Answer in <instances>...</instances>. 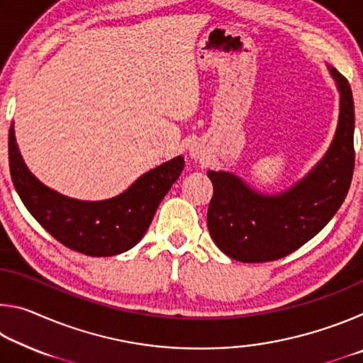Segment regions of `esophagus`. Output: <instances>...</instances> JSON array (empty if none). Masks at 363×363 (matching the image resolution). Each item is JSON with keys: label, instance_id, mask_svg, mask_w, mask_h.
Segmentation results:
<instances>
[{"label": "esophagus", "instance_id": "34e87169", "mask_svg": "<svg viewBox=\"0 0 363 363\" xmlns=\"http://www.w3.org/2000/svg\"><path fill=\"white\" fill-rule=\"evenodd\" d=\"M189 153H190V157L195 158V160H200L201 157H203V150H201V145H199V144L190 145Z\"/></svg>", "mask_w": 363, "mask_h": 363}]
</instances>
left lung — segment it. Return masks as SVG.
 Returning a JSON list of instances; mask_svg holds the SVG:
<instances>
[{
    "label": "left lung",
    "instance_id": "left-lung-1",
    "mask_svg": "<svg viewBox=\"0 0 363 363\" xmlns=\"http://www.w3.org/2000/svg\"><path fill=\"white\" fill-rule=\"evenodd\" d=\"M340 91L333 140L303 179L279 194H262L229 171H208L213 199L208 230L218 248L242 262H267L296 251L340 210L354 173V101L347 79L328 65Z\"/></svg>",
    "mask_w": 363,
    "mask_h": 363
}]
</instances>
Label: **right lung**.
<instances>
[{
	"label": "right lung",
	"mask_w": 363,
	"mask_h": 363,
	"mask_svg": "<svg viewBox=\"0 0 363 363\" xmlns=\"http://www.w3.org/2000/svg\"><path fill=\"white\" fill-rule=\"evenodd\" d=\"M9 169L23 205L56 240L88 256H113L131 250L144 237L160 201L182 173L184 157L147 171L112 199L77 200L49 189L30 173L11 125Z\"/></svg>",
	"instance_id": "obj_1"
}]
</instances>
